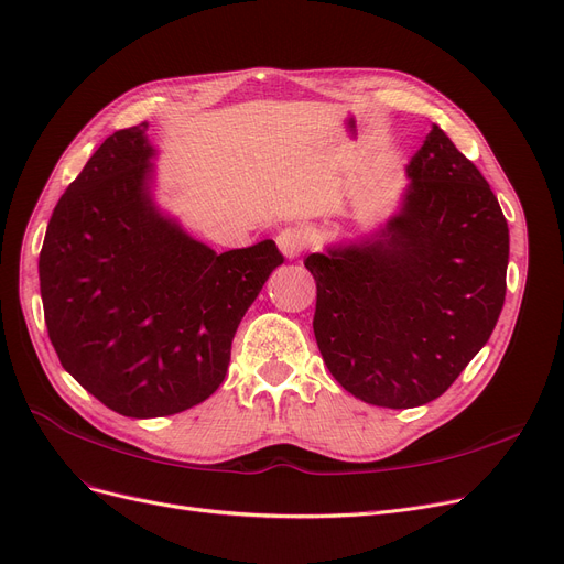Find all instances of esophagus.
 Returning a JSON list of instances; mask_svg holds the SVG:
<instances>
[{
  "instance_id": "1",
  "label": "esophagus",
  "mask_w": 564,
  "mask_h": 564,
  "mask_svg": "<svg viewBox=\"0 0 564 564\" xmlns=\"http://www.w3.org/2000/svg\"><path fill=\"white\" fill-rule=\"evenodd\" d=\"M275 240H278L280 252H282L286 259L301 257V252L305 250V245H307V236H305V231L299 229V227H289V229L280 231Z\"/></svg>"
}]
</instances>
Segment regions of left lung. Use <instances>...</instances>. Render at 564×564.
<instances>
[{"label":"left lung","mask_w":564,"mask_h":564,"mask_svg":"<svg viewBox=\"0 0 564 564\" xmlns=\"http://www.w3.org/2000/svg\"><path fill=\"white\" fill-rule=\"evenodd\" d=\"M379 231L305 259L314 337L330 375L368 404L440 398L488 343L507 294L509 227L486 177L433 124Z\"/></svg>","instance_id":"obj_1"}]
</instances>
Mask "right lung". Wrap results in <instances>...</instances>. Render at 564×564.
Listing matches in <instances>:
<instances>
[{
    "label": "right lung",
    "mask_w": 564,
    "mask_h": 564,
    "mask_svg": "<svg viewBox=\"0 0 564 564\" xmlns=\"http://www.w3.org/2000/svg\"><path fill=\"white\" fill-rule=\"evenodd\" d=\"M145 131L120 129L89 156L39 257L62 368L131 419L185 412L219 389L240 319L284 261L273 240L217 254L164 215Z\"/></svg>",
    "instance_id": "add662e5"
}]
</instances>
